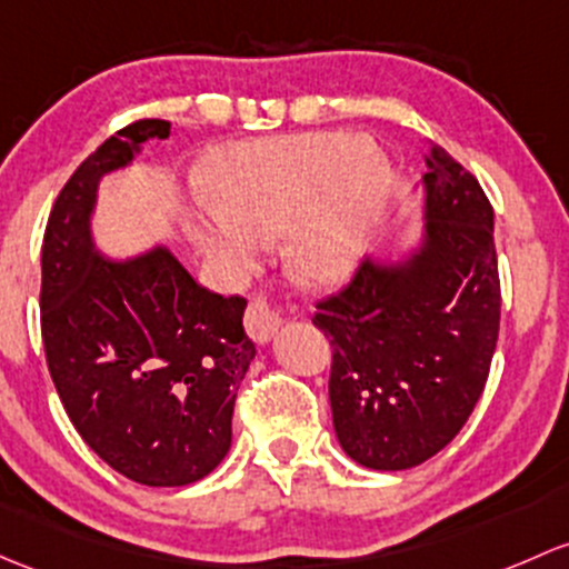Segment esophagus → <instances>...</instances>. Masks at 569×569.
Returning <instances> with one entry per match:
<instances>
[{"label":"esophagus","mask_w":569,"mask_h":569,"mask_svg":"<svg viewBox=\"0 0 569 569\" xmlns=\"http://www.w3.org/2000/svg\"><path fill=\"white\" fill-rule=\"evenodd\" d=\"M244 327H248L250 340H256L259 346H264L272 340V335L278 332L280 316L278 310L269 305L264 297H256L253 302L248 305V313H244Z\"/></svg>","instance_id":"obj_1"}]
</instances>
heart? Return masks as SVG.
Instances as JSON below:
<instances>
[{"label": "heart", "instance_id": "1", "mask_svg": "<svg viewBox=\"0 0 569 569\" xmlns=\"http://www.w3.org/2000/svg\"><path fill=\"white\" fill-rule=\"evenodd\" d=\"M190 237L229 272H244L261 237L289 231L286 259L310 289H338L360 269L392 184L387 154L360 133L283 136L220 149Z\"/></svg>", "mask_w": 569, "mask_h": 569}]
</instances>
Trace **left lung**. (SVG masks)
Returning a JSON list of instances; mask_svg holds the SVG:
<instances>
[{"label":"left lung","instance_id":"left-lung-1","mask_svg":"<svg viewBox=\"0 0 569 569\" xmlns=\"http://www.w3.org/2000/svg\"><path fill=\"white\" fill-rule=\"evenodd\" d=\"M422 231L400 259H368L313 325L330 338L332 426L376 471L426 463L466 426L499 338L493 207L480 182L430 143Z\"/></svg>","mask_w":569,"mask_h":569}]
</instances>
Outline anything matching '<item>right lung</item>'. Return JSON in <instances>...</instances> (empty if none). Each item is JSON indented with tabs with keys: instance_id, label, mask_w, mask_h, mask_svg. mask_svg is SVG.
<instances>
[{
	"instance_id": "right-lung-1",
	"label": "right lung",
	"mask_w": 569,
	"mask_h": 569,
	"mask_svg": "<svg viewBox=\"0 0 569 569\" xmlns=\"http://www.w3.org/2000/svg\"><path fill=\"white\" fill-rule=\"evenodd\" d=\"M169 133L166 119H139L73 171L48 214L40 286L46 360L70 422L113 471L152 488L190 486L226 458L256 357L242 297L201 289L166 244L128 259L94 244L100 179Z\"/></svg>"
}]
</instances>
